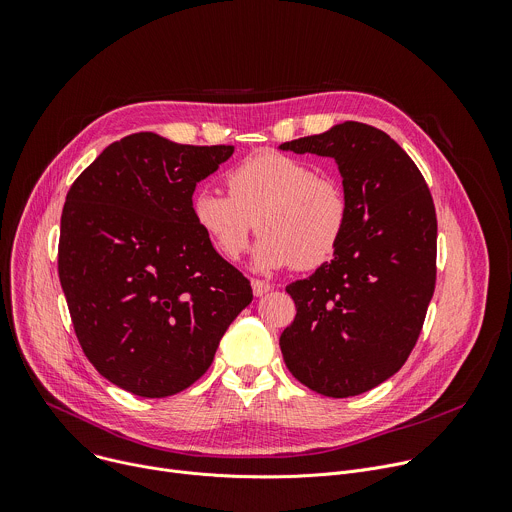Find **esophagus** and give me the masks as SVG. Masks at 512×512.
Masks as SVG:
<instances>
[{
	"label": "esophagus",
	"instance_id": "1",
	"mask_svg": "<svg viewBox=\"0 0 512 512\" xmlns=\"http://www.w3.org/2000/svg\"><path fill=\"white\" fill-rule=\"evenodd\" d=\"M251 287H253V294H255L257 298H261L263 294H267V291L271 289V285H269L267 281H261V279H253V281H251Z\"/></svg>",
	"mask_w": 512,
	"mask_h": 512
}]
</instances>
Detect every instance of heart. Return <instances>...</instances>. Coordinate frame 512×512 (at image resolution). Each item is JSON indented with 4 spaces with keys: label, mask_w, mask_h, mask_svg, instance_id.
<instances>
[{
    "label": "heart",
    "mask_w": 512,
    "mask_h": 512,
    "mask_svg": "<svg viewBox=\"0 0 512 512\" xmlns=\"http://www.w3.org/2000/svg\"><path fill=\"white\" fill-rule=\"evenodd\" d=\"M229 196L200 188L190 200L196 229L218 257L235 263L251 235L259 271L326 265L344 241L350 202L344 186L300 158L261 152L227 174Z\"/></svg>",
    "instance_id": "1"
}]
</instances>
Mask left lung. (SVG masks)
<instances>
[{
    "instance_id": "left-lung-1",
    "label": "left lung",
    "mask_w": 512,
    "mask_h": 512,
    "mask_svg": "<svg viewBox=\"0 0 512 512\" xmlns=\"http://www.w3.org/2000/svg\"><path fill=\"white\" fill-rule=\"evenodd\" d=\"M338 164L350 202L334 259L285 287L296 318L279 338L285 367L324 397H354L411 354L435 289L437 218L429 188L385 131L344 121L279 145Z\"/></svg>"
}]
</instances>
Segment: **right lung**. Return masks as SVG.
Segmentation results:
<instances>
[{"label":"right lung","mask_w":512,"mask_h":512,"mask_svg":"<svg viewBox=\"0 0 512 512\" xmlns=\"http://www.w3.org/2000/svg\"><path fill=\"white\" fill-rule=\"evenodd\" d=\"M233 145L141 131L75 180L60 218L58 277L83 352L113 385L148 399L198 381L253 291L196 229L190 200Z\"/></svg>","instance_id":"right-lung-1"}]
</instances>
